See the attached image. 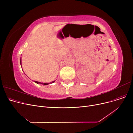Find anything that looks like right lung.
Masks as SVG:
<instances>
[{
	"label": "right lung",
	"mask_w": 133,
	"mask_h": 133,
	"mask_svg": "<svg viewBox=\"0 0 133 133\" xmlns=\"http://www.w3.org/2000/svg\"><path fill=\"white\" fill-rule=\"evenodd\" d=\"M20 65H22V58H20ZM34 82L37 83V84H43V85H48V84H50V83H54L55 81H53L52 82H51L50 83H43V82H38V81H33Z\"/></svg>",
	"instance_id": "right-lung-1"
}]
</instances>
